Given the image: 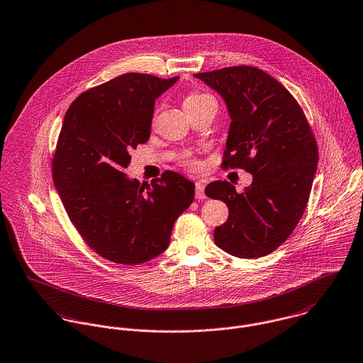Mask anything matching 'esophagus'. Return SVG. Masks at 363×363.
<instances>
[{"instance_id": "esophagus-1", "label": "esophagus", "mask_w": 363, "mask_h": 363, "mask_svg": "<svg viewBox=\"0 0 363 363\" xmlns=\"http://www.w3.org/2000/svg\"><path fill=\"white\" fill-rule=\"evenodd\" d=\"M196 199L197 200H204L206 199V193H204V184L201 182L196 183Z\"/></svg>"}]
</instances>
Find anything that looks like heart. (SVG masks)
<instances>
[{"mask_svg": "<svg viewBox=\"0 0 363 363\" xmlns=\"http://www.w3.org/2000/svg\"><path fill=\"white\" fill-rule=\"evenodd\" d=\"M206 102H215V99L208 95V94H203V92H191L186 96L184 99V108H190V107H196V106H200V104H206ZM194 164V163H193Z\"/></svg>", "mask_w": 363, "mask_h": 363, "instance_id": "b5f03b06", "label": "heart"}]
</instances>
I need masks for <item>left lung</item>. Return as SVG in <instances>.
Returning <instances> with one entry per match:
<instances>
[{
    "instance_id": "1",
    "label": "left lung",
    "mask_w": 363,
    "mask_h": 363,
    "mask_svg": "<svg viewBox=\"0 0 363 363\" xmlns=\"http://www.w3.org/2000/svg\"><path fill=\"white\" fill-rule=\"evenodd\" d=\"M225 101L230 117L223 169L253 174L243 193L212 182L209 199L229 208L215 245L240 259L272 253L294 232L311 196L318 151L306 116L289 91L262 69L236 65L194 74Z\"/></svg>"
}]
</instances>
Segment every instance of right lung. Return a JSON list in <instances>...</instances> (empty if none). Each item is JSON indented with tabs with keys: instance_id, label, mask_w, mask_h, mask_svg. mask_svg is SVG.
I'll use <instances>...</instances> for the list:
<instances>
[{
	"instance_id": "1",
	"label": "right lung",
	"mask_w": 363,
	"mask_h": 363,
	"mask_svg": "<svg viewBox=\"0 0 363 363\" xmlns=\"http://www.w3.org/2000/svg\"><path fill=\"white\" fill-rule=\"evenodd\" d=\"M179 77L128 72L68 107L52 156V182L72 225L99 256L137 265L162 255L194 183L166 170L151 184L128 179L130 151L151 135L155 101Z\"/></svg>"
}]
</instances>
